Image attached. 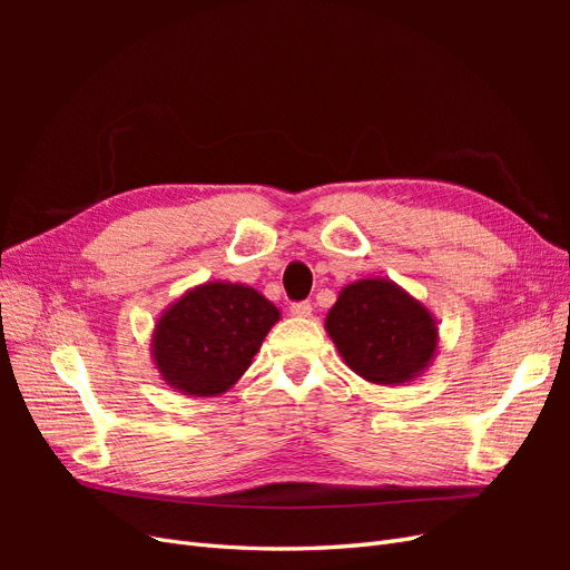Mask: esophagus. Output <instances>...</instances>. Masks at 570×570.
Here are the masks:
<instances>
[{
  "instance_id": "obj_1",
  "label": "esophagus",
  "mask_w": 570,
  "mask_h": 570,
  "mask_svg": "<svg viewBox=\"0 0 570 570\" xmlns=\"http://www.w3.org/2000/svg\"><path fill=\"white\" fill-rule=\"evenodd\" d=\"M312 312H314V308L308 302H297V304L289 306V314L295 318H308V316H312Z\"/></svg>"
}]
</instances>
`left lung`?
<instances>
[{
    "mask_svg": "<svg viewBox=\"0 0 570 570\" xmlns=\"http://www.w3.org/2000/svg\"><path fill=\"white\" fill-rule=\"evenodd\" d=\"M325 333L356 375L373 385H404L438 356V321L390 278L344 285L325 316Z\"/></svg>",
    "mask_w": 570,
    "mask_h": 570,
    "instance_id": "left-lung-1",
    "label": "left lung"
}]
</instances>
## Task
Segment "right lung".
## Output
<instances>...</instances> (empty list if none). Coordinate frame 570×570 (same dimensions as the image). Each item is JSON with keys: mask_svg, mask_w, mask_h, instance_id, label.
<instances>
[{"mask_svg": "<svg viewBox=\"0 0 570 570\" xmlns=\"http://www.w3.org/2000/svg\"><path fill=\"white\" fill-rule=\"evenodd\" d=\"M278 321V306L249 285H195L168 304L154 325V368L176 392L218 396L245 375Z\"/></svg>", "mask_w": 570, "mask_h": 570, "instance_id": "1", "label": "right lung"}]
</instances>
